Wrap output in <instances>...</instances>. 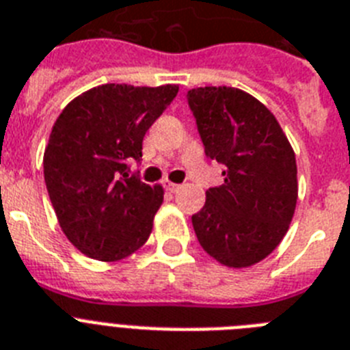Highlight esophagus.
Returning a JSON list of instances; mask_svg holds the SVG:
<instances>
[{
    "label": "esophagus",
    "mask_w": 350,
    "mask_h": 350,
    "mask_svg": "<svg viewBox=\"0 0 350 350\" xmlns=\"http://www.w3.org/2000/svg\"><path fill=\"white\" fill-rule=\"evenodd\" d=\"M163 189L167 190V192H178V190H180V185H176V183H172V181H163Z\"/></svg>",
    "instance_id": "esophagus-1"
}]
</instances>
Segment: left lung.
Returning <instances> with one entry per match:
<instances>
[{
	"mask_svg": "<svg viewBox=\"0 0 350 350\" xmlns=\"http://www.w3.org/2000/svg\"><path fill=\"white\" fill-rule=\"evenodd\" d=\"M210 160L224 181L192 215L202 249L222 265L251 267L274 251L297 204L295 154L280 122L251 94L199 87L187 94Z\"/></svg>",
	"mask_w": 350,
	"mask_h": 350,
	"instance_id": "1",
	"label": "left lung"
}]
</instances>
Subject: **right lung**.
<instances>
[{
  "mask_svg": "<svg viewBox=\"0 0 350 350\" xmlns=\"http://www.w3.org/2000/svg\"><path fill=\"white\" fill-rule=\"evenodd\" d=\"M176 94L178 85H101L53 126L44 180L62 231L89 258L122 260L149 239L163 189L130 174V163L142 160L144 135Z\"/></svg>",
  "mask_w": 350,
  "mask_h": 350,
  "instance_id": "add662e5",
  "label": "right lung"
}]
</instances>
